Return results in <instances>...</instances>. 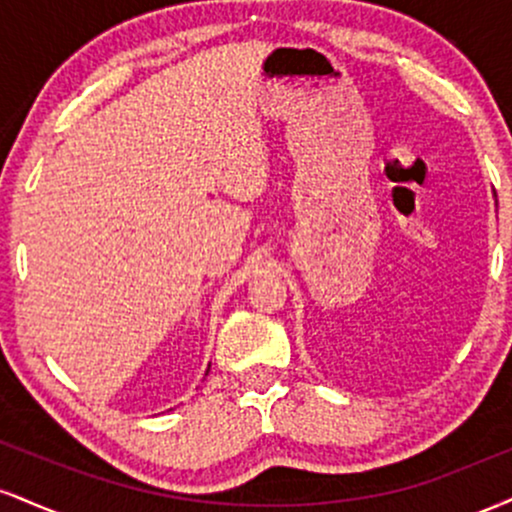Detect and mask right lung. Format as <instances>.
Returning <instances> with one entry per match:
<instances>
[{"label": "right lung", "instance_id": "obj_1", "mask_svg": "<svg viewBox=\"0 0 512 512\" xmlns=\"http://www.w3.org/2000/svg\"><path fill=\"white\" fill-rule=\"evenodd\" d=\"M209 366H211V363H209ZM204 375H209V368H207V373H204Z\"/></svg>", "mask_w": 512, "mask_h": 512}]
</instances>
